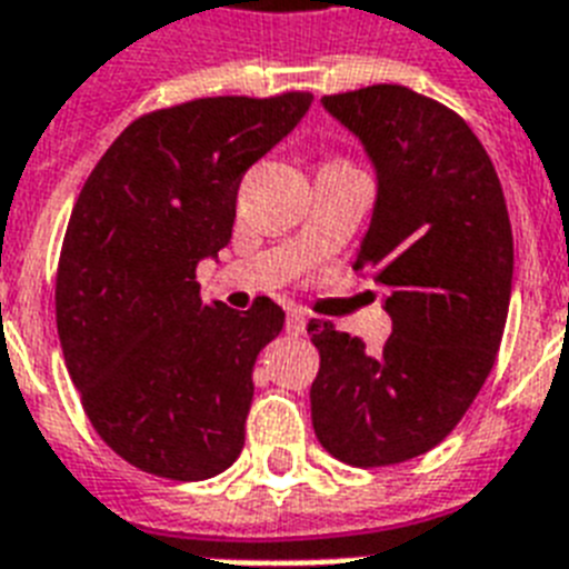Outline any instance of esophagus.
<instances>
[{"instance_id": "1", "label": "esophagus", "mask_w": 569, "mask_h": 569, "mask_svg": "<svg viewBox=\"0 0 569 569\" xmlns=\"http://www.w3.org/2000/svg\"><path fill=\"white\" fill-rule=\"evenodd\" d=\"M286 332H292V336H303V332H307V316H303V312H298V309H295V312H289V316H286Z\"/></svg>"}]
</instances>
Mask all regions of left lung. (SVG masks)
<instances>
[{
  "mask_svg": "<svg viewBox=\"0 0 569 569\" xmlns=\"http://www.w3.org/2000/svg\"><path fill=\"white\" fill-rule=\"evenodd\" d=\"M321 104L377 169L353 269L386 289L391 336L368 353L357 336L309 321L321 357L312 427L345 465L386 468L441 445L477 400L509 318L515 239L491 157L456 110L400 84Z\"/></svg>",
  "mask_w": 569,
  "mask_h": 569,
  "instance_id": "left-lung-1",
  "label": "left lung"
}]
</instances>
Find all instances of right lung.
<instances>
[{"label":"right lung","mask_w":569,"mask_h":569,"mask_svg":"<svg viewBox=\"0 0 569 569\" xmlns=\"http://www.w3.org/2000/svg\"><path fill=\"white\" fill-rule=\"evenodd\" d=\"M312 104L212 96L133 119L87 178L60 248L54 318L92 429L151 477L198 482L244 445L253 362L283 309L204 303L198 262L230 242L242 174Z\"/></svg>","instance_id":"1"}]
</instances>
